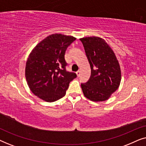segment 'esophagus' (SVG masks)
Segmentation results:
<instances>
[{"instance_id": "1", "label": "esophagus", "mask_w": 146, "mask_h": 146, "mask_svg": "<svg viewBox=\"0 0 146 146\" xmlns=\"http://www.w3.org/2000/svg\"><path fill=\"white\" fill-rule=\"evenodd\" d=\"M76 74H77V76L79 77L80 76V70L77 71L76 72Z\"/></svg>"}]
</instances>
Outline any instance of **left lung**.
<instances>
[{
    "mask_svg": "<svg viewBox=\"0 0 146 146\" xmlns=\"http://www.w3.org/2000/svg\"><path fill=\"white\" fill-rule=\"evenodd\" d=\"M80 40L91 68L89 80L81 84L84 95L93 102L107 100L120 84L118 60L111 47L102 38L90 36Z\"/></svg>",
    "mask_w": 146,
    "mask_h": 146,
    "instance_id": "obj_1",
    "label": "left lung"
}]
</instances>
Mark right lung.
<instances>
[{"label": "right lung", "instance_id": "add662e5", "mask_svg": "<svg viewBox=\"0 0 146 146\" xmlns=\"http://www.w3.org/2000/svg\"><path fill=\"white\" fill-rule=\"evenodd\" d=\"M76 40L72 36L53 34L40 42L31 51L25 68L30 90L39 98L52 102L66 94L74 72L66 70V50Z\"/></svg>", "mask_w": 146, "mask_h": 146}]
</instances>
